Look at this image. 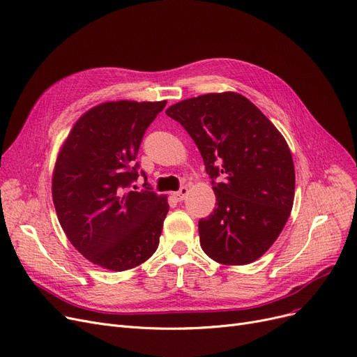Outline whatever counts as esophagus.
Listing matches in <instances>:
<instances>
[{
    "instance_id": "1",
    "label": "esophagus",
    "mask_w": 357,
    "mask_h": 357,
    "mask_svg": "<svg viewBox=\"0 0 357 357\" xmlns=\"http://www.w3.org/2000/svg\"><path fill=\"white\" fill-rule=\"evenodd\" d=\"M172 195H174V198H175L176 201H182V199H185V197L188 195V188H187V187H182L179 191L174 192Z\"/></svg>"
}]
</instances>
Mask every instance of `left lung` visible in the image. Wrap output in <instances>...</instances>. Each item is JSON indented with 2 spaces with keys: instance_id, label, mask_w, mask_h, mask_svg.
I'll list each match as a JSON object with an SVG mask.
<instances>
[{
  "instance_id": "8db88e82",
  "label": "left lung",
  "mask_w": 357,
  "mask_h": 357,
  "mask_svg": "<svg viewBox=\"0 0 357 357\" xmlns=\"http://www.w3.org/2000/svg\"><path fill=\"white\" fill-rule=\"evenodd\" d=\"M188 131L213 179L215 208L198 222L203 251L225 266L264 255L294 198L290 149L273 122L235 91L208 93L167 107Z\"/></svg>"
}]
</instances>
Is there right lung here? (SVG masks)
Segmentation results:
<instances>
[{"mask_svg":"<svg viewBox=\"0 0 357 357\" xmlns=\"http://www.w3.org/2000/svg\"><path fill=\"white\" fill-rule=\"evenodd\" d=\"M165 106L100 103L77 119L58 153L52 198L59 225L75 250L102 268H134L158 250L167 197L147 182L140 192L130 185L138 178L132 160L143 135Z\"/></svg>","mask_w":357,"mask_h":357,"instance_id":"1","label":"right lung"}]
</instances>
